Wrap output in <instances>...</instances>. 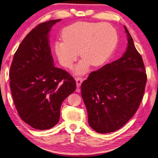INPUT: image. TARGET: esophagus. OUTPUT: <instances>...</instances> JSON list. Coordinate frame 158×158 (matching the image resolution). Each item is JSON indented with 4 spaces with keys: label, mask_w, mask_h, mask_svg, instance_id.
Masks as SVG:
<instances>
[{
    "label": "esophagus",
    "mask_w": 158,
    "mask_h": 158,
    "mask_svg": "<svg viewBox=\"0 0 158 158\" xmlns=\"http://www.w3.org/2000/svg\"><path fill=\"white\" fill-rule=\"evenodd\" d=\"M76 81L77 87H81L82 82V81H83V79H82V77H76Z\"/></svg>",
    "instance_id": "1"
}]
</instances>
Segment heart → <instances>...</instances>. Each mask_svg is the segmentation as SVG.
Wrapping results in <instances>:
<instances>
[{
	"label": "heart",
	"mask_w": 158,
	"mask_h": 158,
	"mask_svg": "<svg viewBox=\"0 0 158 158\" xmlns=\"http://www.w3.org/2000/svg\"><path fill=\"white\" fill-rule=\"evenodd\" d=\"M62 36L64 40L55 43L56 55L62 65L71 68L80 52L83 59L76 69L78 74L85 73L89 64H104L118 43L115 28L106 23L77 22L64 28Z\"/></svg>",
	"instance_id": "obj_1"
}]
</instances>
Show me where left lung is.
<instances>
[{
	"instance_id": "1",
	"label": "left lung",
	"mask_w": 158,
	"mask_h": 158,
	"mask_svg": "<svg viewBox=\"0 0 158 158\" xmlns=\"http://www.w3.org/2000/svg\"><path fill=\"white\" fill-rule=\"evenodd\" d=\"M128 46L121 58L90 73L81 85L89 126L98 133L119 130L135 114L145 91L143 59L125 26Z\"/></svg>"
}]
</instances>
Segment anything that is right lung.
<instances>
[{"label": "right lung", "mask_w": 158, "mask_h": 158, "mask_svg": "<svg viewBox=\"0 0 158 158\" xmlns=\"http://www.w3.org/2000/svg\"><path fill=\"white\" fill-rule=\"evenodd\" d=\"M59 21L41 23L31 31L15 53L10 66V86L18 114L39 130L58 123L62 102L76 89L73 77L54 66L48 33Z\"/></svg>", "instance_id": "1"}]
</instances>
